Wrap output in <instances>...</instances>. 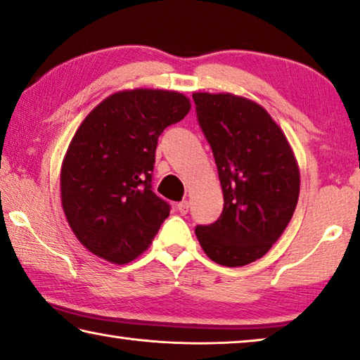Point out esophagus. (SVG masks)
Segmentation results:
<instances>
[{
  "mask_svg": "<svg viewBox=\"0 0 360 360\" xmlns=\"http://www.w3.org/2000/svg\"><path fill=\"white\" fill-rule=\"evenodd\" d=\"M178 211H179V213H181L182 216L187 214V211H189V202H187V200L179 202V203H178Z\"/></svg>",
  "mask_w": 360,
  "mask_h": 360,
  "instance_id": "34e87169",
  "label": "esophagus"
}]
</instances>
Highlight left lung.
<instances>
[{
  "label": "left lung",
  "instance_id": "8db88e82",
  "mask_svg": "<svg viewBox=\"0 0 360 360\" xmlns=\"http://www.w3.org/2000/svg\"><path fill=\"white\" fill-rule=\"evenodd\" d=\"M192 98L224 195L218 221L197 226L195 236L218 264H250L269 252L292 219L298 165L282 129L256 102L233 94Z\"/></svg>",
  "mask_w": 360,
  "mask_h": 360
}]
</instances>
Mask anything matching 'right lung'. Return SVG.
I'll use <instances>...</instances> for the list:
<instances>
[{"instance_id": "1", "label": "right lung", "mask_w": 360, "mask_h": 360, "mask_svg": "<svg viewBox=\"0 0 360 360\" xmlns=\"http://www.w3.org/2000/svg\"><path fill=\"white\" fill-rule=\"evenodd\" d=\"M189 110L174 91H122L79 124L62 163L60 197L91 253L127 264L149 248L171 210L152 191L158 136Z\"/></svg>"}]
</instances>
